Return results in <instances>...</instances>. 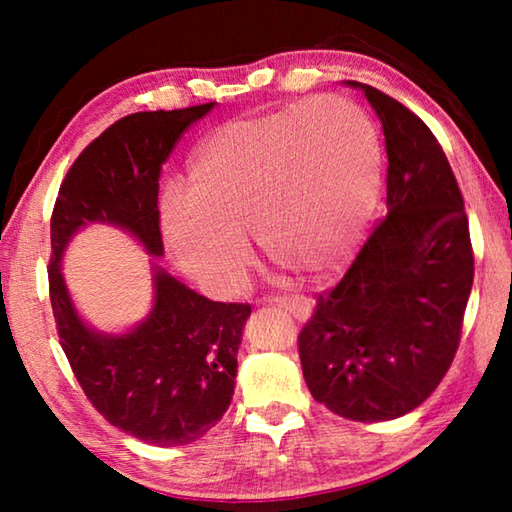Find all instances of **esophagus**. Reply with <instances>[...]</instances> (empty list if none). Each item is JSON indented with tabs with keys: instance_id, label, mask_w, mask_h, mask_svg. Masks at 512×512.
Wrapping results in <instances>:
<instances>
[{
	"instance_id": "obj_1",
	"label": "esophagus",
	"mask_w": 512,
	"mask_h": 512,
	"mask_svg": "<svg viewBox=\"0 0 512 512\" xmlns=\"http://www.w3.org/2000/svg\"><path fill=\"white\" fill-rule=\"evenodd\" d=\"M275 302L280 307L289 311L293 318L298 320H307L311 314V300L302 298V296H289V298H275Z\"/></svg>"
}]
</instances>
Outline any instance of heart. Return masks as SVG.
I'll list each match as a JSON object with an SVG mask.
<instances>
[{
	"instance_id": "1",
	"label": "heart",
	"mask_w": 512,
	"mask_h": 512,
	"mask_svg": "<svg viewBox=\"0 0 512 512\" xmlns=\"http://www.w3.org/2000/svg\"><path fill=\"white\" fill-rule=\"evenodd\" d=\"M379 183V137L366 112L345 99L291 103L205 137L187 198L162 205V239L173 264L219 296L246 280L248 228L273 262L323 277L357 248Z\"/></svg>"
}]
</instances>
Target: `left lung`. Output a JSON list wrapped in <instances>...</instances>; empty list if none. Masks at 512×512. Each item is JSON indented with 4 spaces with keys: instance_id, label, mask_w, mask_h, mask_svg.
<instances>
[{
    "instance_id": "obj_1",
    "label": "left lung",
    "mask_w": 512,
    "mask_h": 512,
    "mask_svg": "<svg viewBox=\"0 0 512 512\" xmlns=\"http://www.w3.org/2000/svg\"><path fill=\"white\" fill-rule=\"evenodd\" d=\"M361 88L386 137L388 214L298 334L314 400L354 422L393 420L436 391L461 343L474 280L463 194L443 146L400 101Z\"/></svg>"
}]
</instances>
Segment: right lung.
<instances>
[{"label": "right lung", "instance_id": "add662e5", "mask_svg": "<svg viewBox=\"0 0 512 512\" xmlns=\"http://www.w3.org/2000/svg\"><path fill=\"white\" fill-rule=\"evenodd\" d=\"M214 103L133 112L92 140L69 167L51 212L49 300L60 348L85 397L112 427L149 445H189L228 411L248 302H214L155 271L151 316L124 336L83 325L67 296L60 257L92 221L115 223L162 255V162Z\"/></svg>", "mask_w": 512, "mask_h": 512}]
</instances>
